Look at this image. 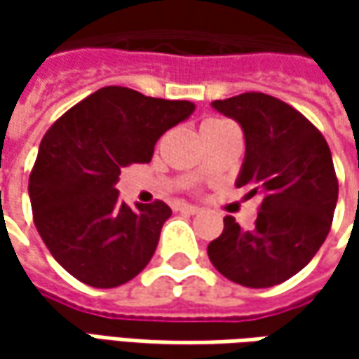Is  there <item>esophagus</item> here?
Returning <instances> with one entry per match:
<instances>
[{
    "instance_id": "esophagus-1",
    "label": "esophagus",
    "mask_w": 359,
    "mask_h": 359,
    "mask_svg": "<svg viewBox=\"0 0 359 359\" xmlns=\"http://www.w3.org/2000/svg\"><path fill=\"white\" fill-rule=\"evenodd\" d=\"M177 210H180V212H184V214H189V215L200 214V208H198V205H189V203H182Z\"/></svg>"
}]
</instances>
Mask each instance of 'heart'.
<instances>
[{
  "label": "heart",
  "mask_w": 359,
  "mask_h": 359,
  "mask_svg": "<svg viewBox=\"0 0 359 359\" xmlns=\"http://www.w3.org/2000/svg\"><path fill=\"white\" fill-rule=\"evenodd\" d=\"M217 123H226V121L224 119H208L203 126H217Z\"/></svg>",
  "instance_id": "heart-1"
}]
</instances>
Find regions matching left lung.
I'll list each match as a JSON object with an SVG mask.
<instances>
[{
    "mask_svg": "<svg viewBox=\"0 0 359 359\" xmlns=\"http://www.w3.org/2000/svg\"><path fill=\"white\" fill-rule=\"evenodd\" d=\"M212 107L236 119L245 156L236 186L262 198L255 228L224 217V231L208 245L214 268L245 287H271L304 269L330 233L338 180L324 135L292 105L266 93L215 100Z\"/></svg>",
    "mask_w": 359,
    "mask_h": 359,
    "instance_id": "left-lung-1",
    "label": "left lung"
}]
</instances>
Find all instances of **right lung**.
Returning <instances> with one entry per match:
<instances>
[{
    "mask_svg": "<svg viewBox=\"0 0 359 359\" xmlns=\"http://www.w3.org/2000/svg\"><path fill=\"white\" fill-rule=\"evenodd\" d=\"M191 102L102 88L43 135L29 200L35 228L55 262L91 287H118L149 264L172 215L163 201L119 200L123 168L149 163L159 137L194 114Z\"/></svg>",
    "mask_w": 359,
    "mask_h": 359,
    "instance_id": "right-lung-1",
    "label": "right lung"
}]
</instances>
